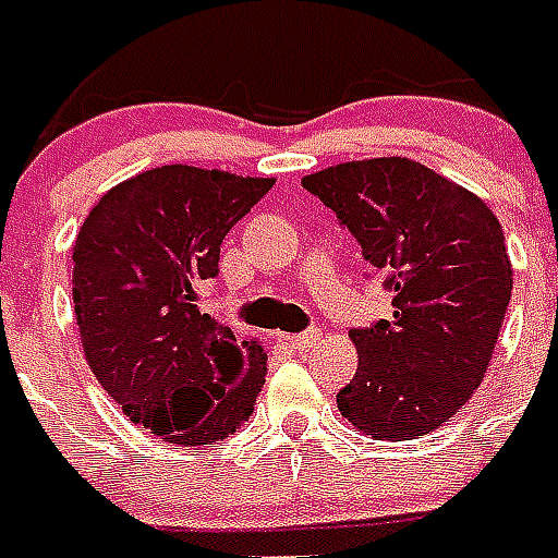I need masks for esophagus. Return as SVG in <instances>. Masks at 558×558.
I'll return each instance as SVG.
<instances>
[{
  "mask_svg": "<svg viewBox=\"0 0 558 558\" xmlns=\"http://www.w3.org/2000/svg\"><path fill=\"white\" fill-rule=\"evenodd\" d=\"M283 341H287L289 348L310 350V348H315V344H322V332H318V330L295 332V336H283Z\"/></svg>",
  "mask_w": 558,
  "mask_h": 558,
  "instance_id": "1",
  "label": "esophagus"
}]
</instances>
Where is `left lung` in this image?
I'll use <instances>...</instances> for the list:
<instances>
[{
  "mask_svg": "<svg viewBox=\"0 0 558 558\" xmlns=\"http://www.w3.org/2000/svg\"><path fill=\"white\" fill-rule=\"evenodd\" d=\"M385 275L393 318L350 330L359 367L339 411L376 440H414L472 399L512 295L489 205L420 161L362 159L301 179Z\"/></svg>",
  "mask_w": 558,
  "mask_h": 558,
  "instance_id": "left-lung-1",
  "label": "left lung"
}]
</instances>
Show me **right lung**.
I'll list each match as a JSON object with an SVG mask.
<instances>
[{
    "mask_svg": "<svg viewBox=\"0 0 558 558\" xmlns=\"http://www.w3.org/2000/svg\"><path fill=\"white\" fill-rule=\"evenodd\" d=\"M275 179L165 165L95 202L72 248L74 318L100 388L165 442L210 446L252 416L260 341L199 310L219 245Z\"/></svg>",
    "mask_w": 558,
    "mask_h": 558,
    "instance_id": "obj_1",
    "label": "right lung"
}]
</instances>
